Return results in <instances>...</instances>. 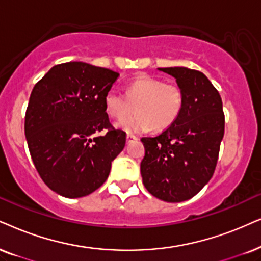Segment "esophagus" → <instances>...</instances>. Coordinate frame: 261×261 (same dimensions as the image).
<instances>
[{"mask_svg":"<svg viewBox=\"0 0 261 261\" xmlns=\"http://www.w3.org/2000/svg\"><path fill=\"white\" fill-rule=\"evenodd\" d=\"M136 140H137V137L134 136V135H126V142H127V143H130V142H134Z\"/></svg>","mask_w":261,"mask_h":261,"instance_id":"1","label":"esophagus"}]
</instances>
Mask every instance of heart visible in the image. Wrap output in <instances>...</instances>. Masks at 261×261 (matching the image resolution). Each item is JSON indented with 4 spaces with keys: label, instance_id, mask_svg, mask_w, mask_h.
<instances>
[{
    "label": "heart",
    "instance_id": "b5f03b06",
    "mask_svg": "<svg viewBox=\"0 0 261 261\" xmlns=\"http://www.w3.org/2000/svg\"><path fill=\"white\" fill-rule=\"evenodd\" d=\"M105 110L114 119H122L137 108L138 114L120 120L118 127L126 133H142L151 127L163 131L176 123L184 108L183 89L160 78L142 74L125 85V95L111 89L103 98Z\"/></svg>",
    "mask_w": 261,
    "mask_h": 261
}]
</instances>
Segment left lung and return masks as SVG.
Instances as JSON below:
<instances>
[{"label":"left lung","mask_w":261,"mask_h":261,"mask_svg":"<svg viewBox=\"0 0 261 261\" xmlns=\"http://www.w3.org/2000/svg\"><path fill=\"white\" fill-rule=\"evenodd\" d=\"M176 78L186 102L176 123L155 137H142L141 174L151 195L167 202L195 196L210 182L224 136L225 117L218 90L202 72L159 68Z\"/></svg>","instance_id":"8db88e82"}]
</instances>
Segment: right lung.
Returning <instances> with one entry per match:
<instances>
[{"instance_id": "add662e5", "label": "right lung", "mask_w": 261, "mask_h": 261, "mask_svg": "<svg viewBox=\"0 0 261 261\" xmlns=\"http://www.w3.org/2000/svg\"><path fill=\"white\" fill-rule=\"evenodd\" d=\"M118 77L108 68L71 61L55 65L32 89L26 141L42 180L59 195L74 199L98 189L124 149L126 134L110 123L103 102Z\"/></svg>"}]
</instances>
